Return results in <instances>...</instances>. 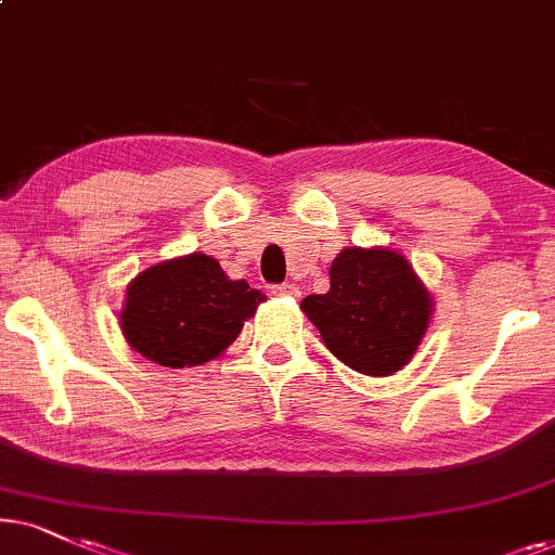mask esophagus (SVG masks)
<instances>
[{
  "label": "esophagus",
  "instance_id": "esophagus-1",
  "mask_svg": "<svg viewBox=\"0 0 555 555\" xmlns=\"http://www.w3.org/2000/svg\"><path fill=\"white\" fill-rule=\"evenodd\" d=\"M273 294H276V297H299V286L284 282V284L273 286Z\"/></svg>",
  "mask_w": 555,
  "mask_h": 555
}]
</instances>
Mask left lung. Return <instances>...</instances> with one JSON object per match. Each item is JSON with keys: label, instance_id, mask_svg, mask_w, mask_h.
<instances>
[{"label": "left lung", "instance_id": "8db88e82", "mask_svg": "<svg viewBox=\"0 0 555 555\" xmlns=\"http://www.w3.org/2000/svg\"><path fill=\"white\" fill-rule=\"evenodd\" d=\"M301 310L346 366L389 376L415 356L430 325L433 299L397 250L353 245L330 266V292L305 297Z\"/></svg>", "mask_w": 555, "mask_h": 555}]
</instances>
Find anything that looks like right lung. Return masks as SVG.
Here are the masks:
<instances>
[{"instance_id": "right-lung-1", "label": "right lung", "mask_w": 555, "mask_h": 555, "mask_svg": "<svg viewBox=\"0 0 555 555\" xmlns=\"http://www.w3.org/2000/svg\"><path fill=\"white\" fill-rule=\"evenodd\" d=\"M263 299L243 279H228L212 256L192 254L132 279L120 327L130 348L158 366H199L241 335Z\"/></svg>"}]
</instances>
